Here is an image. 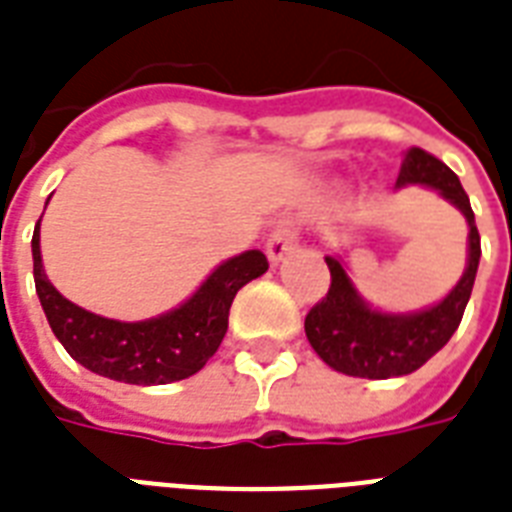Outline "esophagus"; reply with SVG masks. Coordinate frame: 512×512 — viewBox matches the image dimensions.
<instances>
[{
	"instance_id": "obj_1",
	"label": "esophagus",
	"mask_w": 512,
	"mask_h": 512,
	"mask_svg": "<svg viewBox=\"0 0 512 512\" xmlns=\"http://www.w3.org/2000/svg\"><path fill=\"white\" fill-rule=\"evenodd\" d=\"M297 249V231L292 223H281L276 231L271 233V239L265 244V252H268V260L273 265L281 263L289 252H295Z\"/></svg>"
}]
</instances>
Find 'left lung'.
Wrapping results in <instances>:
<instances>
[{"label":"left lung","instance_id":"obj_1","mask_svg":"<svg viewBox=\"0 0 512 512\" xmlns=\"http://www.w3.org/2000/svg\"><path fill=\"white\" fill-rule=\"evenodd\" d=\"M406 185H422L436 191L465 215L470 228L465 273L441 303L414 313H385L364 303L340 257H324L332 284L327 297H321V303L313 305L305 316V335L321 361L335 372L366 380L412 374L428 358L436 356L460 327L481 260V236L468 193L462 188L460 177L422 148L406 151L396 188Z\"/></svg>","mask_w":512,"mask_h":512}]
</instances>
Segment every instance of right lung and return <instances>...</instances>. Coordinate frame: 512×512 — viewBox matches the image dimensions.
I'll return each mask as SVG.
<instances>
[{
	"label": "right lung",
	"instance_id": "1",
	"mask_svg": "<svg viewBox=\"0 0 512 512\" xmlns=\"http://www.w3.org/2000/svg\"><path fill=\"white\" fill-rule=\"evenodd\" d=\"M31 255L36 295L68 356L100 377L130 385H167L199 372L223 342L236 292L268 271L263 252L249 249L217 265L172 311L146 321H116L84 311L52 287L42 265L39 223Z\"/></svg>",
	"mask_w": 512,
	"mask_h": 512
}]
</instances>
